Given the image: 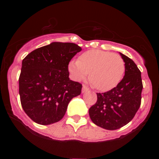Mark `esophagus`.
I'll return each instance as SVG.
<instances>
[{
    "label": "esophagus",
    "mask_w": 159,
    "mask_h": 159,
    "mask_svg": "<svg viewBox=\"0 0 159 159\" xmlns=\"http://www.w3.org/2000/svg\"><path fill=\"white\" fill-rule=\"evenodd\" d=\"M89 91V88H88V87L86 86V85H84L83 86V88H82V92L83 93H84V92H87Z\"/></svg>",
    "instance_id": "1"
}]
</instances>
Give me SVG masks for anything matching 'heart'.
<instances>
[{
	"label": "heart",
	"instance_id": "heart-1",
	"mask_svg": "<svg viewBox=\"0 0 159 159\" xmlns=\"http://www.w3.org/2000/svg\"><path fill=\"white\" fill-rule=\"evenodd\" d=\"M68 69L76 80H82L90 73V80L94 87L106 92L120 83L126 64L120 55L93 49L83 53L78 60L71 61Z\"/></svg>",
	"mask_w": 159,
	"mask_h": 159
}]
</instances>
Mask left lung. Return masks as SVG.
Segmentation results:
<instances>
[{
	"mask_svg": "<svg viewBox=\"0 0 159 159\" xmlns=\"http://www.w3.org/2000/svg\"><path fill=\"white\" fill-rule=\"evenodd\" d=\"M126 64L125 75L116 88L97 93V101L89 109L95 125L106 130H117L133 119L141 105V71L131 59L120 53Z\"/></svg>",
	"mask_w": 159,
	"mask_h": 159,
	"instance_id": "left-lung-1",
	"label": "left lung"
}]
</instances>
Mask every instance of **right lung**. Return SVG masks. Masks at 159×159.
<instances>
[{
    "label": "right lung",
    "mask_w": 159,
    "mask_h": 159,
    "mask_svg": "<svg viewBox=\"0 0 159 159\" xmlns=\"http://www.w3.org/2000/svg\"><path fill=\"white\" fill-rule=\"evenodd\" d=\"M82 50L74 43L52 42L36 48L22 61L19 94L22 108L32 121L49 125L63 119L82 84L69 79L68 64Z\"/></svg>",
    "instance_id": "add662e5"
}]
</instances>
